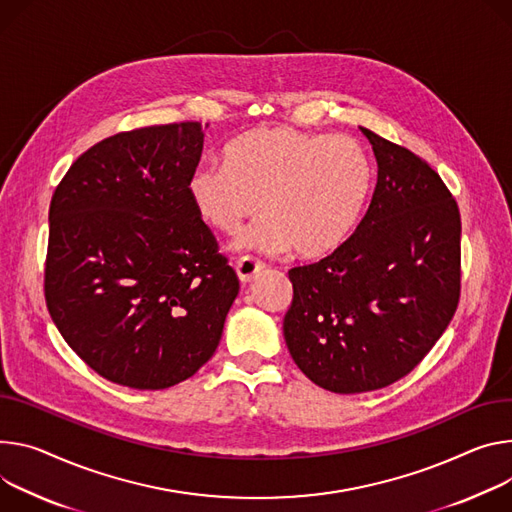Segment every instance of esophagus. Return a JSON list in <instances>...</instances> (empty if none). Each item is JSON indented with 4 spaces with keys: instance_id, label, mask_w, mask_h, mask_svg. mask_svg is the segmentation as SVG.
Segmentation results:
<instances>
[{
    "instance_id": "esophagus-1",
    "label": "esophagus",
    "mask_w": 512,
    "mask_h": 512,
    "mask_svg": "<svg viewBox=\"0 0 512 512\" xmlns=\"http://www.w3.org/2000/svg\"><path fill=\"white\" fill-rule=\"evenodd\" d=\"M263 263L255 257H241L237 263H235V269H237V275L241 284H249L251 280H255V277L263 271Z\"/></svg>"
}]
</instances>
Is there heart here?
Listing matches in <instances>:
<instances>
[{
    "label": "heart",
    "instance_id": "b5f03b06",
    "mask_svg": "<svg viewBox=\"0 0 512 512\" xmlns=\"http://www.w3.org/2000/svg\"><path fill=\"white\" fill-rule=\"evenodd\" d=\"M374 185L365 149L345 134L292 126L251 128L224 147V163H200L188 196L200 218L222 235L265 214L241 249L292 251L318 259L337 251L359 224Z\"/></svg>",
    "mask_w": 512,
    "mask_h": 512
}]
</instances>
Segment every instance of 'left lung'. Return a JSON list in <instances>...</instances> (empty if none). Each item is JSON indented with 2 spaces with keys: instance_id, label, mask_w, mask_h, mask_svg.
I'll list each match as a JSON object with an SVG mask.
<instances>
[{
  "instance_id": "1",
  "label": "left lung",
  "mask_w": 512,
  "mask_h": 512,
  "mask_svg": "<svg viewBox=\"0 0 512 512\" xmlns=\"http://www.w3.org/2000/svg\"><path fill=\"white\" fill-rule=\"evenodd\" d=\"M361 132L378 161L363 220L329 257L288 273L290 355L308 380L337 394L386 388L410 374L459 302L457 202L427 161Z\"/></svg>"
}]
</instances>
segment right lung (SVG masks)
Segmentation results:
<instances>
[{"mask_svg": "<svg viewBox=\"0 0 512 512\" xmlns=\"http://www.w3.org/2000/svg\"><path fill=\"white\" fill-rule=\"evenodd\" d=\"M200 122L114 134L51 200L44 298L67 345L102 378L163 390L214 355L237 273L188 196Z\"/></svg>", "mask_w": 512, "mask_h": 512, "instance_id": "obj_1", "label": "right lung"}]
</instances>
